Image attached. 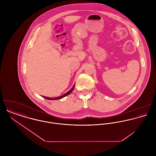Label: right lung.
<instances>
[{
    "label": "right lung",
    "instance_id": "1",
    "mask_svg": "<svg viewBox=\"0 0 156 156\" xmlns=\"http://www.w3.org/2000/svg\"><path fill=\"white\" fill-rule=\"evenodd\" d=\"M74 87H75V84L73 85V88H71V89H70L69 90H68V92H67V93H66L65 94H64V95H62V96H60V97H55V98H50V97H44V96H42L43 97H44V98L45 99H47V100H58V99H61V98H64V97H65L66 96H67L68 95H69L72 91H73V90L74 89Z\"/></svg>",
    "mask_w": 156,
    "mask_h": 156
}]
</instances>
